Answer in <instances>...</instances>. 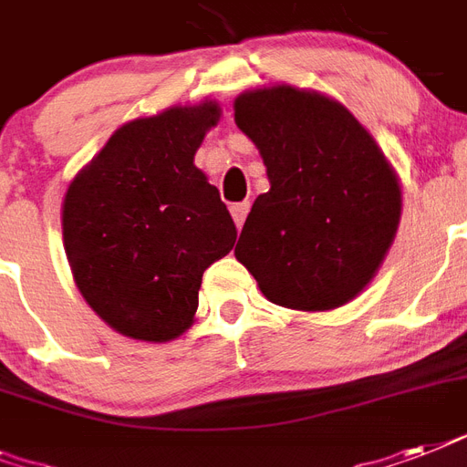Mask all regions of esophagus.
Returning <instances> with one entry per match:
<instances>
[{
    "label": "esophagus",
    "mask_w": 467,
    "mask_h": 467,
    "mask_svg": "<svg viewBox=\"0 0 467 467\" xmlns=\"http://www.w3.org/2000/svg\"><path fill=\"white\" fill-rule=\"evenodd\" d=\"M230 213H233V220H234V225H237V230H242V225H244V220H247L249 201H244V203H234L233 208H230Z\"/></svg>",
    "instance_id": "esophagus-1"
}]
</instances>
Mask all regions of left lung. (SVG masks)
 Returning <instances> with one entry per match:
<instances>
[{"mask_svg": "<svg viewBox=\"0 0 467 467\" xmlns=\"http://www.w3.org/2000/svg\"><path fill=\"white\" fill-rule=\"evenodd\" d=\"M271 189L249 211L234 256L271 303L332 310L366 288L400 223V183L368 130L315 91L269 87L234 99Z\"/></svg>", "mask_w": 467, "mask_h": 467, "instance_id": "1", "label": "left lung"}]
</instances>
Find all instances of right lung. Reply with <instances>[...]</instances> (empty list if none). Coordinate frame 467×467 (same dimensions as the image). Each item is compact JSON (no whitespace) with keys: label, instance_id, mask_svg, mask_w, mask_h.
Returning a JSON list of instances; mask_svg holds the SVG:
<instances>
[{"label":"right lung","instance_id":"right-lung-1","mask_svg":"<svg viewBox=\"0 0 467 467\" xmlns=\"http://www.w3.org/2000/svg\"><path fill=\"white\" fill-rule=\"evenodd\" d=\"M213 101L119 128L62 203L77 288L116 332L169 341L189 329L203 271L234 247L237 227L193 164Z\"/></svg>","mask_w":467,"mask_h":467}]
</instances>
